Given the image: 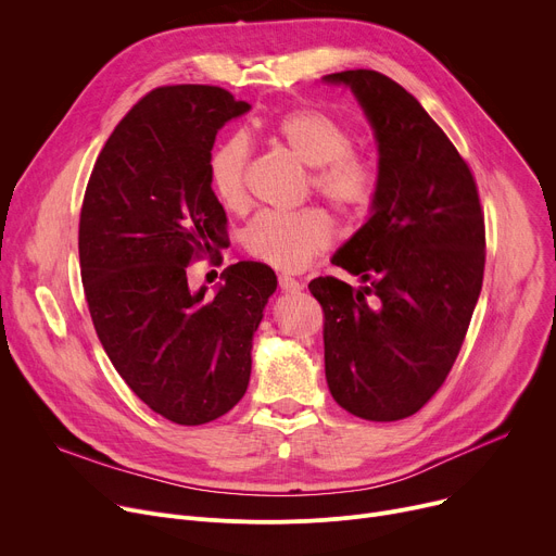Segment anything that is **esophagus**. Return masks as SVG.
<instances>
[{"mask_svg":"<svg viewBox=\"0 0 556 556\" xmlns=\"http://www.w3.org/2000/svg\"><path fill=\"white\" fill-rule=\"evenodd\" d=\"M279 288H281L283 292L294 294V292H300V290H302V283H300L298 279L288 277V275H279Z\"/></svg>","mask_w":556,"mask_h":556,"instance_id":"1","label":"esophagus"}]
</instances>
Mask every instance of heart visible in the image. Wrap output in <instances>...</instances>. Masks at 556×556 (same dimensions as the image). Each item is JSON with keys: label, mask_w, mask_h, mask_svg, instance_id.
Listing matches in <instances>:
<instances>
[{"label": "heart", "mask_w": 556, "mask_h": 556, "mask_svg": "<svg viewBox=\"0 0 556 556\" xmlns=\"http://www.w3.org/2000/svg\"><path fill=\"white\" fill-rule=\"evenodd\" d=\"M270 136L286 150L313 167L315 192L338 214L362 218L371 212L380 176L376 165L353 150L355 136L349 125L324 109L302 106L281 114L270 125ZM250 144L232 136L214 147L207 178L214 197L228 210L248 203ZM332 243V224L324 210L262 212L243 230V248L277 270L302 273L317 254Z\"/></svg>", "instance_id": "b5f03b06"}]
</instances>
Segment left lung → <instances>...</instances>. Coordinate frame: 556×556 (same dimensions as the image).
Returning <instances> with one entry per match:
<instances>
[{
    "label": "left lung",
    "instance_id": "8db88e82",
    "mask_svg": "<svg viewBox=\"0 0 556 556\" xmlns=\"http://www.w3.org/2000/svg\"><path fill=\"white\" fill-rule=\"evenodd\" d=\"M324 80L355 93L380 154L371 216L332 256L366 286L308 283L324 311L326 382L349 414L402 420L460 353L483 286L485 218L471 169L409 91L371 68Z\"/></svg>",
    "mask_w": 556,
    "mask_h": 556
}]
</instances>
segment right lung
<instances>
[{
  "mask_svg": "<svg viewBox=\"0 0 556 556\" xmlns=\"http://www.w3.org/2000/svg\"><path fill=\"white\" fill-rule=\"evenodd\" d=\"M250 104L220 87H159L104 142L80 212V270L98 340L129 389L163 418L194 427L243 397L252 336L277 290L273 268L239 262L214 294L188 268L228 241L210 188L216 131Z\"/></svg>",
  "mask_w": 556,
  "mask_h": 556,
  "instance_id": "add662e5",
  "label": "right lung"
}]
</instances>
